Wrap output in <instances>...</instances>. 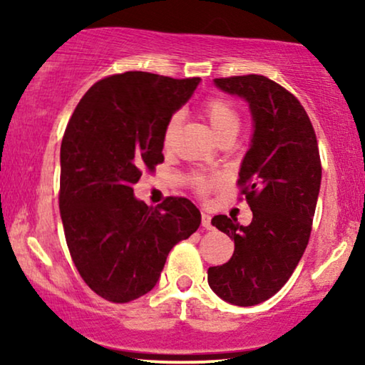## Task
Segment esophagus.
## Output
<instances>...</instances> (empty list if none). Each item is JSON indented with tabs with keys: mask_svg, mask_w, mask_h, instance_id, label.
<instances>
[{
	"mask_svg": "<svg viewBox=\"0 0 365 365\" xmlns=\"http://www.w3.org/2000/svg\"><path fill=\"white\" fill-rule=\"evenodd\" d=\"M201 221H202V227H204V229H207V231H211V229H212L211 216H209V214H206V212H202Z\"/></svg>",
	"mask_w": 365,
	"mask_h": 365,
	"instance_id": "34e87169",
	"label": "esophagus"
}]
</instances>
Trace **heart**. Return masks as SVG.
Listing matches in <instances>:
<instances>
[{
	"label": "heart",
	"instance_id": "1",
	"mask_svg": "<svg viewBox=\"0 0 365 365\" xmlns=\"http://www.w3.org/2000/svg\"><path fill=\"white\" fill-rule=\"evenodd\" d=\"M202 116L207 119L209 126L216 134V138H222L226 134H236L239 128V113L234 104L229 99L222 96H211L204 99L201 104ZM179 124H181V118L179 114H173L168 119L166 126L163 131V144L164 148L169 149L176 141L179 133ZM212 179L197 176L194 179V187L199 194H206L207 189L212 186Z\"/></svg>",
	"mask_w": 365,
	"mask_h": 365
}]
</instances>
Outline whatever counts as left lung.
Listing matches in <instances>:
<instances>
[{
  "label": "left lung",
  "mask_w": 365,
  "mask_h": 365,
  "mask_svg": "<svg viewBox=\"0 0 365 365\" xmlns=\"http://www.w3.org/2000/svg\"><path fill=\"white\" fill-rule=\"evenodd\" d=\"M251 106L254 134L237 187L252 211L249 226L224 214L212 226L234 239L226 264L207 269L214 292L234 306H256L292 276L312 231L322 166L316 131L299 99L261 74L214 79Z\"/></svg>",
  "instance_id": "1"
}]
</instances>
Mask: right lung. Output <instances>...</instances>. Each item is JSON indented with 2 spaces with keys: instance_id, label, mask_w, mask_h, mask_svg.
<instances>
[{
  "instance_id": "1",
  "label": "right lung",
  "mask_w": 365,
  "mask_h": 365,
  "mask_svg": "<svg viewBox=\"0 0 365 365\" xmlns=\"http://www.w3.org/2000/svg\"><path fill=\"white\" fill-rule=\"evenodd\" d=\"M199 78L126 71L94 83L61 141L59 211L79 276L109 302L124 304L156 286L166 257L197 231L201 212L186 197L156 207L134 197L144 171L164 161L163 131Z\"/></svg>"
}]
</instances>
